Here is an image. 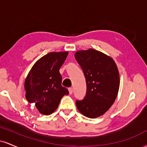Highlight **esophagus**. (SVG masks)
Here are the masks:
<instances>
[{
    "mask_svg": "<svg viewBox=\"0 0 147 147\" xmlns=\"http://www.w3.org/2000/svg\"><path fill=\"white\" fill-rule=\"evenodd\" d=\"M68 90H69V93L71 95V94L72 93V92H73V89H72V88H69Z\"/></svg>",
    "mask_w": 147,
    "mask_h": 147,
    "instance_id": "1",
    "label": "esophagus"
}]
</instances>
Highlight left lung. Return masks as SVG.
<instances>
[{
	"instance_id": "left-lung-1",
	"label": "left lung",
	"mask_w": 147,
	"mask_h": 147,
	"mask_svg": "<svg viewBox=\"0 0 147 147\" xmlns=\"http://www.w3.org/2000/svg\"><path fill=\"white\" fill-rule=\"evenodd\" d=\"M85 75L86 95L76 106L86 117L96 118L104 115L117 97L119 88V74L115 61L103 52L90 48L75 52Z\"/></svg>"
}]
</instances>
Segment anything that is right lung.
Returning <instances> with one entry per match:
<instances>
[{
  "instance_id": "add662e5",
  "label": "right lung",
  "mask_w": 147,
  "mask_h": 147,
  "mask_svg": "<svg viewBox=\"0 0 147 147\" xmlns=\"http://www.w3.org/2000/svg\"><path fill=\"white\" fill-rule=\"evenodd\" d=\"M68 54L67 51L49 52L34 64L25 78V98L29 103H34L40 113L52 114L62 97L69 94L61 86L59 72Z\"/></svg>"
}]
</instances>
